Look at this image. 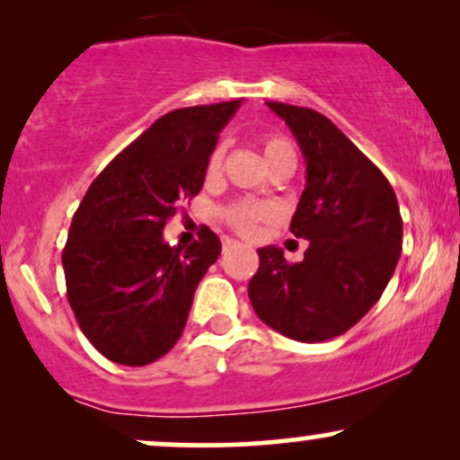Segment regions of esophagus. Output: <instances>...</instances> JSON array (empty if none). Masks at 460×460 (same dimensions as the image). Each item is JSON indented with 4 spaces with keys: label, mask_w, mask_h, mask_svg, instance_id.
Returning <instances> with one entry per match:
<instances>
[{
    "label": "esophagus",
    "mask_w": 460,
    "mask_h": 460,
    "mask_svg": "<svg viewBox=\"0 0 460 460\" xmlns=\"http://www.w3.org/2000/svg\"><path fill=\"white\" fill-rule=\"evenodd\" d=\"M240 246V242L231 240V237H223V251H231V248Z\"/></svg>",
    "instance_id": "obj_1"
}]
</instances>
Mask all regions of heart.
<instances>
[{"label": "heart", "instance_id": "heart-1", "mask_svg": "<svg viewBox=\"0 0 460 460\" xmlns=\"http://www.w3.org/2000/svg\"><path fill=\"white\" fill-rule=\"evenodd\" d=\"M260 145L268 166H274V164L283 160H296V153H294L292 142L283 138V136H263ZM223 160H225V146L216 145L208 157L209 179L220 175V171H223ZM220 216H223L225 223L234 231H237L240 235H252L257 231V226L261 223H268V220H272L274 216H277V205L270 203V200L240 199L226 205L223 212H220Z\"/></svg>", "mask_w": 460, "mask_h": 460}]
</instances>
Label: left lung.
Segmentation results:
<instances>
[{"label":"left lung","instance_id":"8db88e82","mask_svg":"<svg viewBox=\"0 0 460 460\" xmlns=\"http://www.w3.org/2000/svg\"><path fill=\"white\" fill-rule=\"evenodd\" d=\"M268 108L307 162L289 231L309 248L298 263L277 246L260 248L248 298L270 329L315 344L346 332L381 298L402 251V218L387 177L326 116L277 102Z\"/></svg>","mask_w":460,"mask_h":460}]
</instances>
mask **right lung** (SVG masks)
<instances>
[{"mask_svg":"<svg viewBox=\"0 0 460 460\" xmlns=\"http://www.w3.org/2000/svg\"><path fill=\"white\" fill-rule=\"evenodd\" d=\"M240 105L164 114L84 194L62 251L66 298L79 329L110 361L146 366L181 337L220 240L205 226L190 246H171L162 231L200 192L209 153Z\"/></svg>","mask_w":460,"mask_h":460,"instance_id":"right-lung-1","label":"right lung"}]
</instances>
